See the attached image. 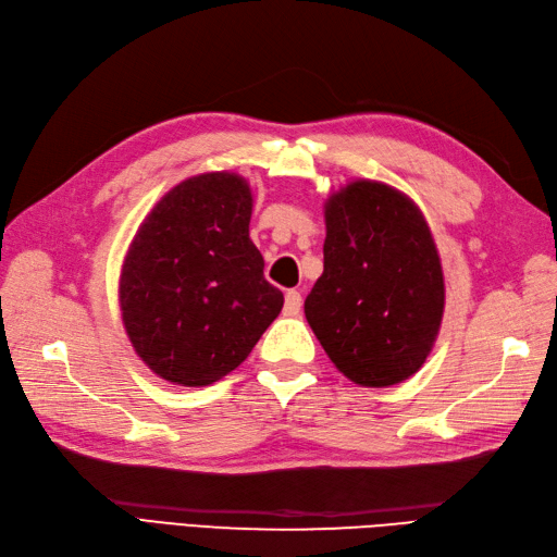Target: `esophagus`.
<instances>
[{"label": "esophagus", "instance_id": "obj_1", "mask_svg": "<svg viewBox=\"0 0 557 557\" xmlns=\"http://www.w3.org/2000/svg\"><path fill=\"white\" fill-rule=\"evenodd\" d=\"M301 304H304L301 292L299 289H289L287 297H285V313L287 315H297L301 311Z\"/></svg>", "mask_w": 557, "mask_h": 557}]
</instances>
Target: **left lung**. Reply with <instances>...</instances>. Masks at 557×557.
<instances>
[{
    "label": "left lung",
    "instance_id": "1",
    "mask_svg": "<svg viewBox=\"0 0 557 557\" xmlns=\"http://www.w3.org/2000/svg\"><path fill=\"white\" fill-rule=\"evenodd\" d=\"M443 309L441 256L409 196L357 180L327 198L323 275L304 313L339 373L363 387L407 381L431 354Z\"/></svg>",
    "mask_w": 557,
    "mask_h": 557
}]
</instances>
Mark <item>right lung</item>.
<instances>
[{
  "label": "right lung",
  "instance_id": "add662e5",
  "mask_svg": "<svg viewBox=\"0 0 557 557\" xmlns=\"http://www.w3.org/2000/svg\"><path fill=\"white\" fill-rule=\"evenodd\" d=\"M253 196L232 172L176 184L148 212L122 277L126 335L162 381L203 387L239 366L285 297L248 236Z\"/></svg>",
  "mask_w": 557,
  "mask_h": 557
}]
</instances>
